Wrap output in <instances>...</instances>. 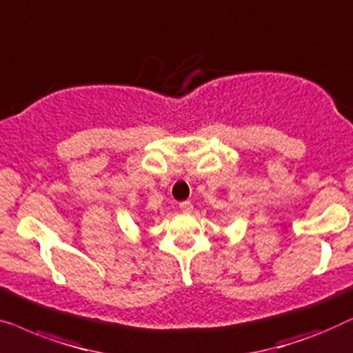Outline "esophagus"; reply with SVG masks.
<instances>
[{"instance_id":"1","label":"esophagus","mask_w":353,"mask_h":353,"mask_svg":"<svg viewBox=\"0 0 353 353\" xmlns=\"http://www.w3.org/2000/svg\"><path fill=\"white\" fill-rule=\"evenodd\" d=\"M179 208H181V211L182 212H192L193 211V205H192V201H182L181 205H179Z\"/></svg>"}]
</instances>
